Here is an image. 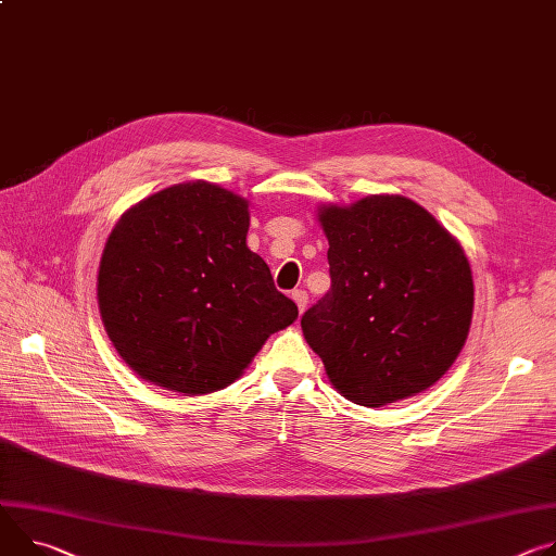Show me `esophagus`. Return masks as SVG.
I'll return each mask as SVG.
<instances>
[{"label": "esophagus", "instance_id": "obj_1", "mask_svg": "<svg viewBox=\"0 0 556 556\" xmlns=\"http://www.w3.org/2000/svg\"><path fill=\"white\" fill-rule=\"evenodd\" d=\"M292 299H294V304H296L299 313H304L306 306H308V292H306V290H294V292H292Z\"/></svg>", "mask_w": 556, "mask_h": 556}]
</instances>
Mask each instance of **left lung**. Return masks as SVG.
<instances>
[{"mask_svg": "<svg viewBox=\"0 0 556 556\" xmlns=\"http://www.w3.org/2000/svg\"><path fill=\"white\" fill-rule=\"evenodd\" d=\"M330 292L301 317L332 388L381 408L434 386L468 339L475 281L464 245L403 194L321 204Z\"/></svg>", "mask_w": 556, "mask_h": 556, "instance_id": "left-lung-1", "label": "left lung"}]
</instances>
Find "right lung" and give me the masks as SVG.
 I'll list each match as a JSON object with an SVG mask.
<instances>
[{"mask_svg":"<svg viewBox=\"0 0 556 556\" xmlns=\"http://www.w3.org/2000/svg\"><path fill=\"white\" fill-rule=\"evenodd\" d=\"M248 199L197 179L130 206L97 275L109 339L143 381L186 396L235 383L299 311L245 245Z\"/></svg>","mask_w":556,"mask_h":556,"instance_id":"obj_1","label":"right lung"}]
</instances>
